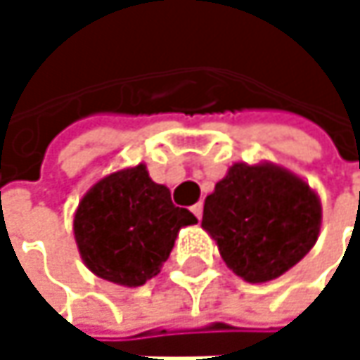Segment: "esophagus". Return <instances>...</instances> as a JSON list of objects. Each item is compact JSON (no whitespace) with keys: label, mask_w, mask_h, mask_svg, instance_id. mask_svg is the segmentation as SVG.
I'll return each instance as SVG.
<instances>
[{"label":"esophagus","mask_w":360,"mask_h":360,"mask_svg":"<svg viewBox=\"0 0 360 360\" xmlns=\"http://www.w3.org/2000/svg\"><path fill=\"white\" fill-rule=\"evenodd\" d=\"M202 210H204V208H202V202H198V204L191 206V212L195 214V219H202Z\"/></svg>","instance_id":"esophagus-1"}]
</instances>
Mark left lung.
Returning a JSON list of instances; mask_svg holds the SVG:
<instances>
[{
	"label": "left lung",
	"instance_id": "obj_1",
	"mask_svg": "<svg viewBox=\"0 0 360 360\" xmlns=\"http://www.w3.org/2000/svg\"><path fill=\"white\" fill-rule=\"evenodd\" d=\"M321 219L317 191L292 171L273 162H236L206 195L202 227L238 277L264 283L309 254Z\"/></svg>",
	"mask_w": 360,
	"mask_h": 360
}]
</instances>
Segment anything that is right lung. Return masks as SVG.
Masks as SVG:
<instances>
[{
	"label": "right lung",
	"mask_w": 360,
	"mask_h": 360,
	"mask_svg": "<svg viewBox=\"0 0 360 360\" xmlns=\"http://www.w3.org/2000/svg\"><path fill=\"white\" fill-rule=\"evenodd\" d=\"M198 219L171 202L167 185L154 183L146 165L100 179L75 210L72 231L85 266L116 285L139 288L156 277L179 229Z\"/></svg>",
	"instance_id": "add662e5"
}]
</instances>
